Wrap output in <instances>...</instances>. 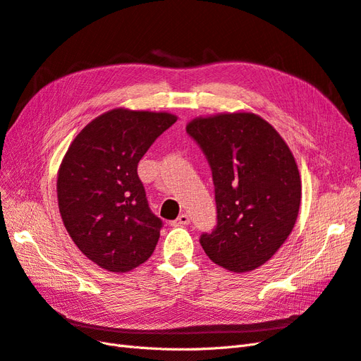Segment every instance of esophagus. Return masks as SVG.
I'll use <instances>...</instances> for the list:
<instances>
[{"label": "esophagus", "instance_id": "esophagus-1", "mask_svg": "<svg viewBox=\"0 0 361 361\" xmlns=\"http://www.w3.org/2000/svg\"><path fill=\"white\" fill-rule=\"evenodd\" d=\"M190 224V215L187 214H180L176 220L171 221V226L174 227H180V226H188Z\"/></svg>", "mask_w": 361, "mask_h": 361}]
</instances>
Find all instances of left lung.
Here are the masks:
<instances>
[{"label":"left lung","mask_w":361,"mask_h":361,"mask_svg":"<svg viewBox=\"0 0 361 361\" xmlns=\"http://www.w3.org/2000/svg\"><path fill=\"white\" fill-rule=\"evenodd\" d=\"M187 133L212 170L216 227L200 244L232 272L262 267L286 241L301 203L298 166L286 141L265 118L236 111L195 117Z\"/></svg>","instance_id":"left-lung-1"}]
</instances>
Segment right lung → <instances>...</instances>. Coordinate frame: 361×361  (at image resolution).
<instances>
[{
    "label": "right lung",
    "instance_id": "1",
    "mask_svg": "<svg viewBox=\"0 0 361 361\" xmlns=\"http://www.w3.org/2000/svg\"><path fill=\"white\" fill-rule=\"evenodd\" d=\"M178 117L114 108L73 138L57 174L59 209L72 241L97 267L129 272L152 256L162 221L137 166Z\"/></svg>",
    "mask_w": 361,
    "mask_h": 361
}]
</instances>
